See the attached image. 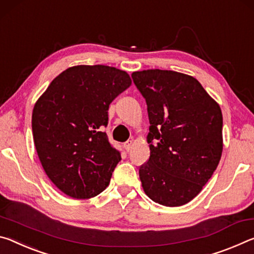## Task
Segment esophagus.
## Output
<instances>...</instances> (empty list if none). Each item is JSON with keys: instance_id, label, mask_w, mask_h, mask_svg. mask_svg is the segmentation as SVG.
I'll list each match as a JSON object with an SVG mask.
<instances>
[{"instance_id": "esophagus-1", "label": "esophagus", "mask_w": 254, "mask_h": 254, "mask_svg": "<svg viewBox=\"0 0 254 254\" xmlns=\"http://www.w3.org/2000/svg\"><path fill=\"white\" fill-rule=\"evenodd\" d=\"M131 146H132V142H131V140H127L126 143H124V148L126 149L127 152H129V151H130Z\"/></svg>"}]
</instances>
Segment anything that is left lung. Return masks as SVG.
I'll return each instance as SVG.
<instances>
[{
    "label": "left lung",
    "instance_id": "left-lung-1",
    "mask_svg": "<svg viewBox=\"0 0 254 254\" xmlns=\"http://www.w3.org/2000/svg\"><path fill=\"white\" fill-rule=\"evenodd\" d=\"M145 99L151 155L140 165L145 193L160 205L182 206L197 196L223 151V116L196 78L163 69L131 74Z\"/></svg>",
    "mask_w": 254,
    "mask_h": 254
}]
</instances>
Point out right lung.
<instances>
[{"mask_svg":"<svg viewBox=\"0 0 254 254\" xmlns=\"http://www.w3.org/2000/svg\"><path fill=\"white\" fill-rule=\"evenodd\" d=\"M131 84L106 65L69 67L54 78L32 111V135L46 174L75 199L102 192L122 160L102 131L109 105Z\"/></svg>","mask_w":254,"mask_h":254,"instance_id":"add662e5","label":"right lung"}]
</instances>
